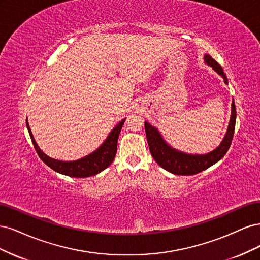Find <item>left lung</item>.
<instances>
[{
  "label": "left lung",
  "mask_w": 260,
  "mask_h": 260,
  "mask_svg": "<svg viewBox=\"0 0 260 260\" xmlns=\"http://www.w3.org/2000/svg\"><path fill=\"white\" fill-rule=\"evenodd\" d=\"M204 59H205L207 65L212 67V69H214L217 74H219L223 78L224 83L228 84L226 76L223 73L222 67L208 54L204 56ZM235 119H237V109H235L234 101H232L230 123L229 127H228V131L222 140V142L220 143V145L216 149H214V151L204 155L186 154L172 148L166 143V141L161 138L159 131L157 130L154 125H151L147 121H145V133L149 152H151L155 161L158 164L161 168L166 169L167 171L171 172V174L179 176L196 175L199 174V172L212 166V165L219 161L226 154L233 139Z\"/></svg>",
  "instance_id": "8db88e82"
}]
</instances>
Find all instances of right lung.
Returning a JSON list of instances; mask_svg holds the SVG:
<instances>
[{"mask_svg":"<svg viewBox=\"0 0 260 260\" xmlns=\"http://www.w3.org/2000/svg\"><path fill=\"white\" fill-rule=\"evenodd\" d=\"M124 120L125 118L116 125L106 138L105 142L102 144L96 151H94L93 153L83 157L81 159L74 161L57 160L51 158L48 155H45L36 142V140L32 136V132H31V129L29 127L28 119H26V124L36 151L44 164L48 165L50 168H52L54 171L58 172V174L74 178H86L100 174L101 171H103L113 162L117 153L118 137H119V133L121 131Z\"/></svg>","mask_w":260,"mask_h":260,"instance_id":"obj_1","label":"right lung"}]
</instances>
